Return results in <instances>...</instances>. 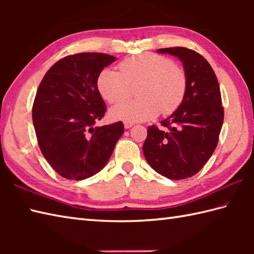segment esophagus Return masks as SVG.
Segmentation results:
<instances>
[{
  "label": "esophagus",
  "mask_w": 254,
  "mask_h": 254,
  "mask_svg": "<svg viewBox=\"0 0 254 254\" xmlns=\"http://www.w3.org/2000/svg\"><path fill=\"white\" fill-rule=\"evenodd\" d=\"M134 126V122H124V127L126 128H130Z\"/></svg>",
  "instance_id": "esophagus-1"
}]
</instances>
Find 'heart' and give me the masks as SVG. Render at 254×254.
Here are the masks:
<instances>
[{
  "label": "heart",
  "mask_w": 254,
  "mask_h": 254,
  "mask_svg": "<svg viewBox=\"0 0 254 254\" xmlns=\"http://www.w3.org/2000/svg\"><path fill=\"white\" fill-rule=\"evenodd\" d=\"M120 72L104 68L97 78L102 99L116 104L135 87V100H126L111 108L110 116L126 122L145 121L178 109L185 98L187 78L183 69L168 59L142 53L122 61Z\"/></svg>",
  "instance_id": "b5f03b06"
}]
</instances>
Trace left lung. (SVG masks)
Returning <instances> with one entry per match:
<instances>
[{"mask_svg": "<svg viewBox=\"0 0 254 254\" xmlns=\"http://www.w3.org/2000/svg\"><path fill=\"white\" fill-rule=\"evenodd\" d=\"M177 57L187 78L186 95L159 130L152 126L143 153L152 168L168 179L190 178L203 168L217 146L224 121L218 80L212 66L197 52L183 47L158 49Z\"/></svg>", "mask_w": 254, "mask_h": 254, "instance_id": "8db88e82", "label": "left lung"}]
</instances>
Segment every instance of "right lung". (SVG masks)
<instances>
[{
	"label": "right lung",
	"instance_id": "right-lung-1",
	"mask_svg": "<svg viewBox=\"0 0 254 254\" xmlns=\"http://www.w3.org/2000/svg\"><path fill=\"white\" fill-rule=\"evenodd\" d=\"M116 60L94 52L65 57L50 67L38 87L32 106L38 144L65 179L84 180L99 172L124 132L122 122L96 126L106 112L97 78Z\"/></svg>",
	"mask_w": 254,
	"mask_h": 254
}]
</instances>
